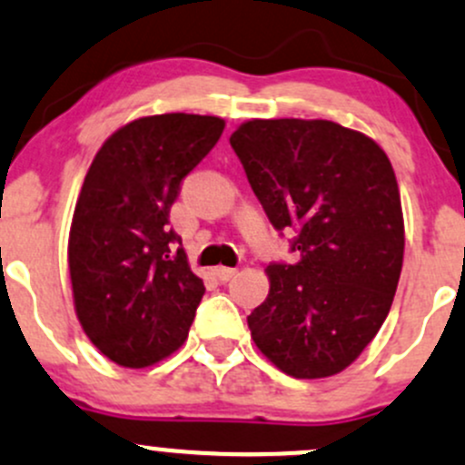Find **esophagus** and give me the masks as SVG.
I'll return each instance as SVG.
<instances>
[{"instance_id": "obj_1", "label": "esophagus", "mask_w": 465, "mask_h": 465, "mask_svg": "<svg viewBox=\"0 0 465 465\" xmlns=\"http://www.w3.org/2000/svg\"><path fill=\"white\" fill-rule=\"evenodd\" d=\"M234 275H237V271H234V268H226V266H217V268H214V277H217L219 282L232 280Z\"/></svg>"}]
</instances>
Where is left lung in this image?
Instances as JSON below:
<instances>
[{"label": "left lung", "instance_id": "left-lung-1", "mask_svg": "<svg viewBox=\"0 0 465 465\" xmlns=\"http://www.w3.org/2000/svg\"><path fill=\"white\" fill-rule=\"evenodd\" d=\"M295 264L266 266L268 298L248 315L257 349L284 374L327 378L374 340L394 302L405 223L394 167L374 138L333 121L252 118L231 136Z\"/></svg>", "mask_w": 465, "mask_h": 465}]
</instances>
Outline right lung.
<instances>
[{
	"mask_svg": "<svg viewBox=\"0 0 465 465\" xmlns=\"http://www.w3.org/2000/svg\"><path fill=\"white\" fill-rule=\"evenodd\" d=\"M223 127L199 114L143 116L91 161L71 219L69 275L83 331L116 365L150 367L188 338L205 286L170 208Z\"/></svg>",
	"mask_w": 465,
	"mask_h": 465,
	"instance_id": "add662e5",
	"label": "right lung"
}]
</instances>
